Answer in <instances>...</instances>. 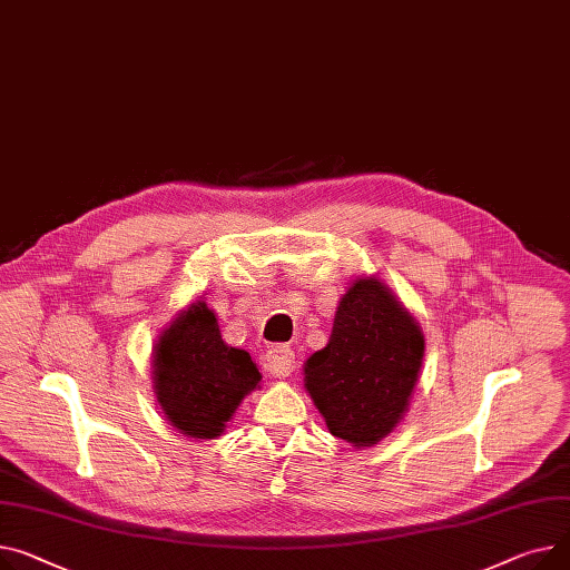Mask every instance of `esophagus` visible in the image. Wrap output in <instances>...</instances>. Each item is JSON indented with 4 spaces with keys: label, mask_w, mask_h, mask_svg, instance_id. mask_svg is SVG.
I'll return each mask as SVG.
<instances>
[{
    "label": "esophagus",
    "mask_w": 570,
    "mask_h": 570,
    "mask_svg": "<svg viewBox=\"0 0 570 570\" xmlns=\"http://www.w3.org/2000/svg\"><path fill=\"white\" fill-rule=\"evenodd\" d=\"M265 366H268V371L273 375L286 377L295 368V353L288 346H284V344L271 346L268 353H265Z\"/></svg>",
    "instance_id": "34e87169"
}]
</instances>
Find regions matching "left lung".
<instances>
[{
  "instance_id": "obj_1",
  "label": "left lung",
  "mask_w": 570,
  "mask_h": 570,
  "mask_svg": "<svg viewBox=\"0 0 570 570\" xmlns=\"http://www.w3.org/2000/svg\"><path fill=\"white\" fill-rule=\"evenodd\" d=\"M424 334L375 277L341 297L327 346L305 362V387L334 438L373 446L407 412L424 360Z\"/></svg>"
}]
</instances>
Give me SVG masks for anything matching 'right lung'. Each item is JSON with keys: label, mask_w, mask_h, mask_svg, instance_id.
<instances>
[{"label": "right lung", "mask_w": 570, "mask_h": 570, "mask_svg": "<svg viewBox=\"0 0 570 570\" xmlns=\"http://www.w3.org/2000/svg\"><path fill=\"white\" fill-rule=\"evenodd\" d=\"M261 383L247 351L226 346L204 299L183 309L154 348V392L167 422L183 435L213 440Z\"/></svg>", "instance_id": "1"}]
</instances>
